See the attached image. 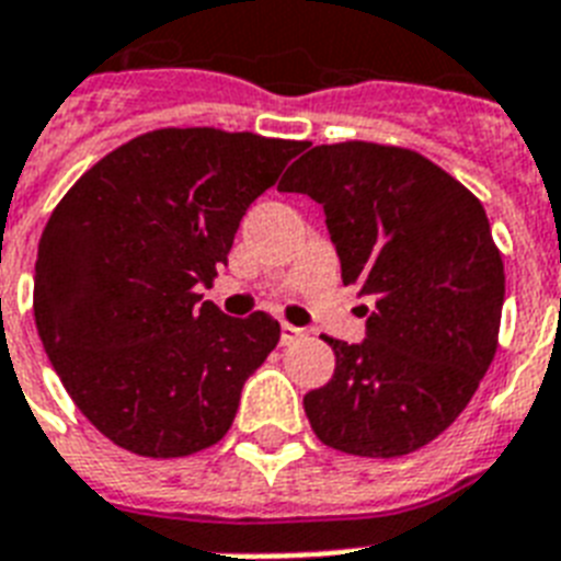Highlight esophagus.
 <instances>
[{"instance_id":"esophagus-1","label":"esophagus","mask_w":561,"mask_h":561,"mask_svg":"<svg viewBox=\"0 0 561 561\" xmlns=\"http://www.w3.org/2000/svg\"><path fill=\"white\" fill-rule=\"evenodd\" d=\"M279 337H282V343H294L297 341V337H302V329H297V325H290V323H282L279 325Z\"/></svg>"}]
</instances>
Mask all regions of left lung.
I'll use <instances>...</instances> for the list:
<instances>
[{"label": "left lung", "mask_w": 561, "mask_h": 561, "mask_svg": "<svg viewBox=\"0 0 561 561\" xmlns=\"http://www.w3.org/2000/svg\"><path fill=\"white\" fill-rule=\"evenodd\" d=\"M279 192L323 206L343 285H358L367 337L334 350V375L306 392L320 443L401 457L443 434L497 350L504 262L480 201L408 148L317 145Z\"/></svg>", "instance_id": "1"}]
</instances>
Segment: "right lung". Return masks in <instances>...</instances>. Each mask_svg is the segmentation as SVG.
Returning <instances> with one entry per match:
<instances>
[{
  "mask_svg": "<svg viewBox=\"0 0 561 561\" xmlns=\"http://www.w3.org/2000/svg\"><path fill=\"white\" fill-rule=\"evenodd\" d=\"M306 142L165 127L95 162L51 211L34 320L66 392L118 448L203 451L279 343L264 311L227 317L209 285L250 203Z\"/></svg>",
  "mask_w": 561,
  "mask_h": 561,
  "instance_id": "1",
  "label": "right lung"
}]
</instances>
